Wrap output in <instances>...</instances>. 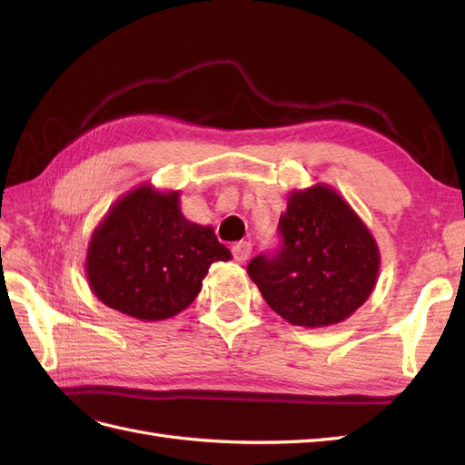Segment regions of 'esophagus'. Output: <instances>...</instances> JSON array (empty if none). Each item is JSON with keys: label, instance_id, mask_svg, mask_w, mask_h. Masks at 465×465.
I'll return each mask as SVG.
<instances>
[{"label": "esophagus", "instance_id": "34e87169", "mask_svg": "<svg viewBox=\"0 0 465 465\" xmlns=\"http://www.w3.org/2000/svg\"><path fill=\"white\" fill-rule=\"evenodd\" d=\"M252 254V244L248 241H241L232 246V256L238 263H244Z\"/></svg>", "mask_w": 465, "mask_h": 465}]
</instances>
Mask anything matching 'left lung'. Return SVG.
<instances>
[{
  "mask_svg": "<svg viewBox=\"0 0 465 465\" xmlns=\"http://www.w3.org/2000/svg\"><path fill=\"white\" fill-rule=\"evenodd\" d=\"M281 246L246 267L273 312L292 326L340 323L372 294L380 250L367 224L328 184L292 190Z\"/></svg>",
  "mask_w": 465,
  "mask_h": 465,
  "instance_id": "1",
  "label": "left lung"
}]
</instances>
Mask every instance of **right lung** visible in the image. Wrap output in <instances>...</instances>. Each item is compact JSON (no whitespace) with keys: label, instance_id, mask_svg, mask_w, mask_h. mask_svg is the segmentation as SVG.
<instances>
[{"label":"right lung","instance_id":"right-lung-1","mask_svg":"<svg viewBox=\"0 0 465 465\" xmlns=\"http://www.w3.org/2000/svg\"><path fill=\"white\" fill-rule=\"evenodd\" d=\"M231 258L213 227L182 215L178 190L142 184L116 200L93 231L85 275L106 306L159 322L193 302L211 263Z\"/></svg>","mask_w":465,"mask_h":465}]
</instances>
